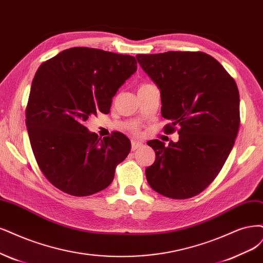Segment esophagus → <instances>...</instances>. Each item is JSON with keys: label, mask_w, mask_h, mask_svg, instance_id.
<instances>
[{"label": "esophagus", "mask_w": 263, "mask_h": 263, "mask_svg": "<svg viewBox=\"0 0 263 263\" xmlns=\"http://www.w3.org/2000/svg\"><path fill=\"white\" fill-rule=\"evenodd\" d=\"M141 147H142V143L140 141H137V140H133L132 141V150L133 151H136V150L141 148Z\"/></svg>", "instance_id": "obj_1"}]
</instances>
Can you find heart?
<instances>
[{"label": "heart", "instance_id": "1", "mask_svg": "<svg viewBox=\"0 0 263 263\" xmlns=\"http://www.w3.org/2000/svg\"><path fill=\"white\" fill-rule=\"evenodd\" d=\"M142 86H144V85H142ZM132 130H133V132H136V130H137V127H136V126H133Z\"/></svg>", "mask_w": 263, "mask_h": 263}]
</instances>
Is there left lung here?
Returning <instances> with one entry per match:
<instances>
[{
    "instance_id": "1",
    "label": "left lung",
    "mask_w": 263,
    "mask_h": 263,
    "mask_svg": "<svg viewBox=\"0 0 263 263\" xmlns=\"http://www.w3.org/2000/svg\"><path fill=\"white\" fill-rule=\"evenodd\" d=\"M161 91L165 134L177 142L148 141L156 161L146 168L150 187L172 199L200 194L218 176L239 128V92L235 80L203 52L168 51L136 55Z\"/></svg>"
}]
</instances>
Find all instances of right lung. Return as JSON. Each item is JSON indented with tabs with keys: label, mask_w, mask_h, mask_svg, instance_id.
<instances>
[{
	"label": "right lung",
	"mask_w": 263,
	"mask_h": 263,
	"mask_svg": "<svg viewBox=\"0 0 263 263\" xmlns=\"http://www.w3.org/2000/svg\"><path fill=\"white\" fill-rule=\"evenodd\" d=\"M136 70L134 57L84 47L62 51L40 65L26 126L34 158L53 186L85 197L113 182L130 141L119 132L101 139L85 124L99 112H110L117 90Z\"/></svg>",
	"instance_id": "add662e5"
}]
</instances>
